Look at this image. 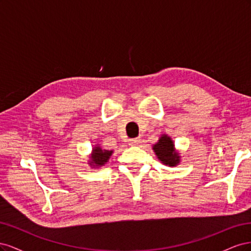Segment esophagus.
I'll return each instance as SVG.
<instances>
[{"mask_svg": "<svg viewBox=\"0 0 251 251\" xmlns=\"http://www.w3.org/2000/svg\"><path fill=\"white\" fill-rule=\"evenodd\" d=\"M141 142V139L138 138H132L128 140V143H130V146H138V144Z\"/></svg>", "mask_w": 251, "mask_h": 251, "instance_id": "34e87169", "label": "esophagus"}]
</instances>
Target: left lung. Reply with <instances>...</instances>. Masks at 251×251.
I'll use <instances>...</instances> for the list:
<instances>
[{"label":"left lung","instance_id":"1","mask_svg":"<svg viewBox=\"0 0 251 251\" xmlns=\"http://www.w3.org/2000/svg\"><path fill=\"white\" fill-rule=\"evenodd\" d=\"M159 160L166 165L174 166L179 162V156L175 151L174 143L170 137L163 135L153 148Z\"/></svg>","mask_w":251,"mask_h":251}]
</instances>
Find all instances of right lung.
<instances>
[{
    "label": "right lung",
    "instance_id": "add662e5",
    "mask_svg": "<svg viewBox=\"0 0 251 251\" xmlns=\"http://www.w3.org/2000/svg\"><path fill=\"white\" fill-rule=\"evenodd\" d=\"M113 151L101 150L100 147H96L93 149V154L91 156V165L94 166H101L104 163H107L110 156L112 155Z\"/></svg>",
    "mask_w": 251,
    "mask_h": 251
}]
</instances>
